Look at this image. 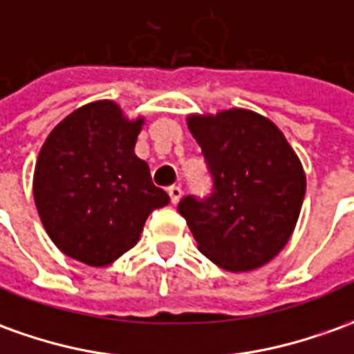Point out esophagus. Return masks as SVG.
<instances>
[{
    "instance_id": "obj_1",
    "label": "esophagus",
    "mask_w": 354,
    "mask_h": 354,
    "mask_svg": "<svg viewBox=\"0 0 354 354\" xmlns=\"http://www.w3.org/2000/svg\"><path fill=\"white\" fill-rule=\"evenodd\" d=\"M167 192H169V198H171V204H177V202L181 201V196H183V189H181V187L173 185V187H169V189H167Z\"/></svg>"
}]
</instances>
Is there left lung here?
Listing matches in <instances>:
<instances>
[{"mask_svg": "<svg viewBox=\"0 0 354 354\" xmlns=\"http://www.w3.org/2000/svg\"><path fill=\"white\" fill-rule=\"evenodd\" d=\"M214 191L185 196L187 219L198 250L227 272H250L281 252L293 235L306 191L303 163L268 117L233 107L216 115H189Z\"/></svg>", "mask_w": 354, "mask_h": 354, "instance_id": "8db88e82", "label": "left lung"}]
</instances>
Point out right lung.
I'll return each mask as SVG.
<instances>
[{
  "label": "right lung",
  "instance_id": "1",
  "mask_svg": "<svg viewBox=\"0 0 354 354\" xmlns=\"http://www.w3.org/2000/svg\"><path fill=\"white\" fill-rule=\"evenodd\" d=\"M142 117L111 100L75 109L51 131L34 167V202L63 254L102 268L135 247L146 218L169 204L135 153Z\"/></svg>",
  "mask_w": 354,
  "mask_h": 354
}]
</instances>
